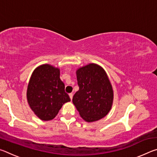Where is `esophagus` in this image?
Listing matches in <instances>:
<instances>
[{
	"instance_id": "34e87169",
	"label": "esophagus",
	"mask_w": 157,
	"mask_h": 157,
	"mask_svg": "<svg viewBox=\"0 0 157 157\" xmlns=\"http://www.w3.org/2000/svg\"><path fill=\"white\" fill-rule=\"evenodd\" d=\"M73 94H72V93H71V94H69V97H70L71 100L73 99Z\"/></svg>"
}]
</instances>
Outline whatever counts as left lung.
I'll use <instances>...</instances> for the list:
<instances>
[{"mask_svg": "<svg viewBox=\"0 0 157 157\" xmlns=\"http://www.w3.org/2000/svg\"><path fill=\"white\" fill-rule=\"evenodd\" d=\"M79 90L73 102L86 122L104 118L113 104V91L105 71L96 63L82 66L76 71Z\"/></svg>", "mask_w": 157, "mask_h": 157, "instance_id": "1", "label": "left lung"}]
</instances>
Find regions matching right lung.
<instances>
[{
    "mask_svg": "<svg viewBox=\"0 0 157 157\" xmlns=\"http://www.w3.org/2000/svg\"><path fill=\"white\" fill-rule=\"evenodd\" d=\"M59 75L58 68L43 64L34 69L31 75L27 89L28 102L42 121L52 120L62 105L71 101Z\"/></svg>",
    "mask_w": 157,
    "mask_h": 157,
    "instance_id": "obj_1",
    "label": "right lung"
}]
</instances>
